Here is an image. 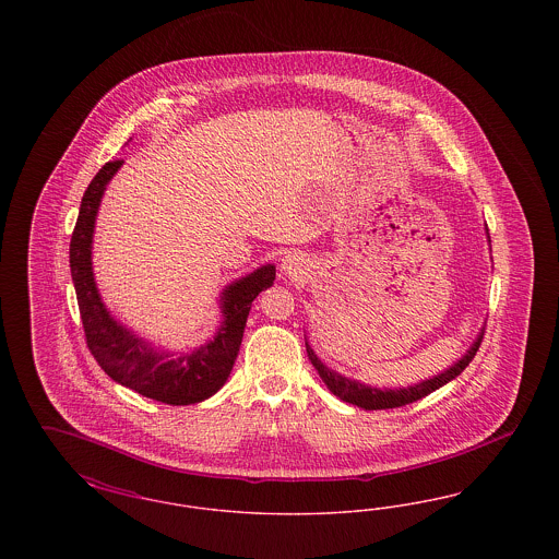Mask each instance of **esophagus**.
Masks as SVG:
<instances>
[{
    "label": "esophagus",
    "instance_id": "obj_1",
    "mask_svg": "<svg viewBox=\"0 0 559 559\" xmlns=\"http://www.w3.org/2000/svg\"><path fill=\"white\" fill-rule=\"evenodd\" d=\"M281 270H283L287 276H299V274H304V272L308 270V262H306V258L299 255V253H287V255L283 258V262H281Z\"/></svg>",
    "mask_w": 559,
    "mask_h": 559
}]
</instances>
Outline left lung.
I'll list each match as a JSON object with an SVG mask.
<instances>
[{
    "instance_id": "1",
    "label": "left lung",
    "mask_w": 559,
    "mask_h": 559,
    "mask_svg": "<svg viewBox=\"0 0 559 559\" xmlns=\"http://www.w3.org/2000/svg\"><path fill=\"white\" fill-rule=\"evenodd\" d=\"M481 337H484V331L479 333L478 340L474 342V346L469 347L461 360H456L452 367H449L444 372H438L436 377L426 379L421 383H415V385H408V388H396V390H379V388H371V385H365L356 379H347L344 374L324 367L319 360V356L314 354V349L308 346L306 342V352H308V358L312 360L314 369L319 371L320 379L324 381V385L337 396V399L349 402V404H356L365 411H381V408H399L404 404H411V402H417V400L426 399L427 394L436 392L438 388L447 385L449 381H452L456 374L465 371V367L474 360L476 352H478L479 344H481Z\"/></svg>"
}]
</instances>
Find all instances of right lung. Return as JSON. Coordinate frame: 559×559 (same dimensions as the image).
Segmentation results:
<instances>
[{"mask_svg":"<svg viewBox=\"0 0 559 559\" xmlns=\"http://www.w3.org/2000/svg\"><path fill=\"white\" fill-rule=\"evenodd\" d=\"M123 160H108L94 176L81 199L78 224L71 237V276L78 293L81 322L87 347L108 377L146 399L171 406L194 404L213 396L228 379L239 356L251 301L272 287L276 267H258L228 285L219 295L222 324L212 342L174 356L135 337L128 326L110 317L103 304L92 270V239L96 213L110 178Z\"/></svg>","mask_w":559,"mask_h":559,"instance_id":"add662e5","label":"right lung"}]
</instances>
